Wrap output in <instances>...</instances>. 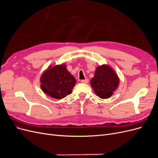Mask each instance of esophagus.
<instances>
[{
  "mask_svg": "<svg viewBox=\"0 0 158 158\" xmlns=\"http://www.w3.org/2000/svg\"><path fill=\"white\" fill-rule=\"evenodd\" d=\"M88 82H89L88 79H85V80H81V82L83 83V84H88Z\"/></svg>",
  "mask_w": 158,
  "mask_h": 158,
  "instance_id": "esophagus-1",
  "label": "esophagus"
}]
</instances>
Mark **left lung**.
<instances>
[{"mask_svg": "<svg viewBox=\"0 0 158 158\" xmlns=\"http://www.w3.org/2000/svg\"><path fill=\"white\" fill-rule=\"evenodd\" d=\"M90 84L98 97L107 99L118 86L119 79L113 69L108 65L103 64L97 67Z\"/></svg>", "mask_w": 158, "mask_h": 158, "instance_id": "8db88e82", "label": "left lung"}]
</instances>
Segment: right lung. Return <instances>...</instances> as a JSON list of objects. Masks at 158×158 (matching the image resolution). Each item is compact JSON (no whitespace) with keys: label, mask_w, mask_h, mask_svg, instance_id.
<instances>
[{"label":"right lung","mask_w":158,"mask_h":158,"mask_svg":"<svg viewBox=\"0 0 158 158\" xmlns=\"http://www.w3.org/2000/svg\"><path fill=\"white\" fill-rule=\"evenodd\" d=\"M40 82L41 88L45 94L60 99L72 93L76 80L63 64L49 67L43 73Z\"/></svg>","instance_id":"add662e5"}]
</instances>
